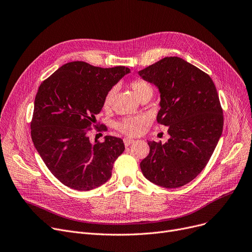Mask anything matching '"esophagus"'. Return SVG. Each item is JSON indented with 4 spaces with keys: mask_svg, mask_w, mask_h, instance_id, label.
I'll use <instances>...</instances> for the list:
<instances>
[{
    "mask_svg": "<svg viewBox=\"0 0 252 252\" xmlns=\"http://www.w3.org/2000/svg\"><path fill=\"white\" fill-rule=\"evenodd\" d=\"M135 141L134 140H131V139H128V138H126V139H124V143H125V145L126 147H128L129 145H131L133 144Z\"/></svg>",
    "mask_w": 252,
    "mask_h": 252,
    "instance_id": "34e87169",
    "label": "esophagus"
}]
</instances>
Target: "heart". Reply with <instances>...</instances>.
<instances>
[{
  "mask_svg": "<svg viewBox=\"0 0 252 252\" xmlns=\"http://www.w3.org/2000/svg\"><path fill=\"white\" fill-rule=\"evenodd\" d=\"M129 87L135 93V95L139 100L145 98V97H152L153 95V88L152 86L142 77H136L131 79L129 82ZM115 93V88H111L104 97L103 100V107L107 109L112 101L113 95ZM149 122L147 116L145 115H134V116H127L122 118L121 121H118L115 124V127L117 130L121 131L124 135L129 136V137H136L139 136L144 126H146Z\"/></svg>",
  "mask_w": 252,
  "mask_h": 252,
  "instance_id": "heart-1",
  "label": "heart"
}]
</instances>
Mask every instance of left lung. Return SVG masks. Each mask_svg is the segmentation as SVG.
Segmentation results:
<instances>
[{"label":"left lung","mask_w":252,"mask_h":252,"mask_svg":"<svg viewBox=\"0 0 252 252\" xmlns=\"http://www.w3.org/2000/svg\"><path fill=\"white\" fill-rule=\"evenodd\" d=\"M160 92L157 123L168 126L165 144L148 142L143 175L164 188H179L206 166L221 136L222 108L211 77L179 57H165L139 71Z\"/></svg>","instance_id":"obj_1"}]
</instances>
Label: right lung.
Segmentation results:
<instances>
[{
	"label": "right lung",
	"mask_w": 252,
	"mask_h": 252,
	"mask_svg": "<svg viewBox=\"0 0 252 252\" xmlns=\"http://www.w3.org/2000/svg\"><path fill=\"white\" fill-rule=\"evenodd\" d=\"M129 68H101L87 62L62 65L39 86L31 122L32 139L49 170L63 185L89 191L107 182L125 151L121 138L91 144L88 133L107 93ZM107 130L105 126L102 128Z\"/></svg>",
	"instance_id": "obj_1"
}]
</instances>
